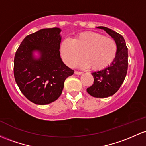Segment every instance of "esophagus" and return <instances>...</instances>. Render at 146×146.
Here are the masks:
<instances>
[{
  "label": "esophagus",
  "mask_w": 146,
  "mask_h": 146,
  "mask_svg": "<svg viewBox=\"0 0 146 146\" xmlns=\"http://www.w3.org/2000/svg\"><path fill=\"white\" fill-rule=\"evenodd\" d=\"M82 71H77V70H76V71H75V74H76V75H81V74H82Z\"/></svg>",
  "instance_id": "esophagus-1"
}]
</instances>
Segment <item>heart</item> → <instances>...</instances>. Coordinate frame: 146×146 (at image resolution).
Instances as JSON below:
<instances>
[{"instance_id": "b5f03b06", "label": "heart", "mask_w": 146, "mask_h": 146, "mask_svg": "<svg viewBox=\"0 0 146 146\" xmlns=\"http://www.w3.org/2000/svg\"><path fill=\"white\" fill-rule=\"evenodd\" d=\"M60 52L67 66L73 67L84 56L79 66L91 67L94 70L106 68L113 62L118 52V45L112 38L96 32H84L73 40L65 39L60 46Z\"/></svg>"}]
</instances>
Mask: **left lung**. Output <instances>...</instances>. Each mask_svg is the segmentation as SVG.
I'll return each instance as SVG.
<instances>
[{
    "label": "left lung",
    "mask_w": 146,
    "mask_h": 146,
    "mask_svg": "<svg viewBox=\"0 0 146 146\" xmlns=\"http://www.w3.org/2000/svg\"><path fill=\"white\" fill-rule=\"evenodd\" d=\"M110 35L118 45V52L113 62L105 69L92 73L94 84L86 89L93 97L107 98L113 95L122 85L127 75L128 51L124 38L121 35L106 27L99 26Z\"/></svg>",
    "instance_id": "left-lung-1"
}]
</instances>
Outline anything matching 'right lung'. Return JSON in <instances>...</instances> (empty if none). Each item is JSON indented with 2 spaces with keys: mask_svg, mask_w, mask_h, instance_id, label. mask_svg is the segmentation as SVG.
<instances>
[{
  "mask_svg": "<svg viewBox=\"0 0 146 146\" xmlns=\"http://www.w3.org/2000/svg\"><path fill=\"white\" fill-rule=\"evenodd\" d=\"M61 29L44 28L28 35L16 52L14 76L22 94L36 105H46L62 94L64 83L74 70L60 57ZM39 52V58L33 55Z\"/></svg>",
  "mask_w": 146,
  "mask_h": 146,
  "instance_id": "obj_1",
  "label": "right lung"
}]
</instances>
